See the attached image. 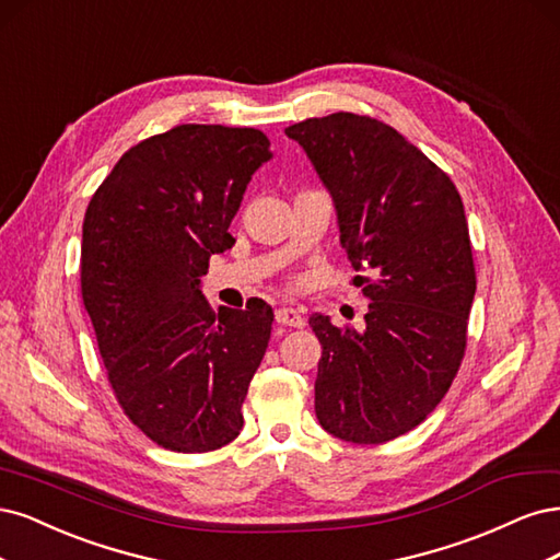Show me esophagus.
I'll return each instance as SVG.
<instances>
[{
  "mask_svg": "<svg viewBox=\"0 0 560 560\" xmlns=\"http://www.w3.org/2000/svg\"><path fill=\"white\" fill-rule=\"evenodd\" d=\"M277 323L288 328H304V316L293 310V306H279L277 310Z\"/></svg>",
  "mask_w": 560,
  "mask_h": 560,
  "instance_id": "34e87169",
  "label": "esophagus"
}]
</instances>
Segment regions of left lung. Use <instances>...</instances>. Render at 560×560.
I'll use <instances>...</instances> for the list:
<instances>
[{"label": "left lung", "instance_id": "left-lung-1", "mask_svg": "<svg viewBox=\"0 0 560 560\" xmlns=\"http://www.w3.org/2000/svg\"><path fill=\"white\" fill-rule=\"evenodd\" d=\"M332 195L339 242L370 300L363 330L310 326L323 353L316 417L330 435L384 444L446 395L467 345L477 291L454 182L390 125L349 112L285 128Z\"/></svg>", "mask_w": 560, "mask_h": 560}]
</instances>
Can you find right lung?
Segmentation results:
<instances>
[{
    "label": "right lung",
    "instance_id": "obj_1",
    "mask_svg": "<svg viewBox=\"0 0 560 560\" xmlns=\"http://www.w3.org/2000/svg\"><path fill=\"white\" fill-rule=\"evenodd\" d=\"M272 158L256 128L176 125L139 141L83 219L81 295L118 405L147 438L207 454L240 435L242 405L275 312H211L200 291L254 172Z\"/></svg>",
    "mask_w": 560,
    "mask_h": 560
}]
</instances>
